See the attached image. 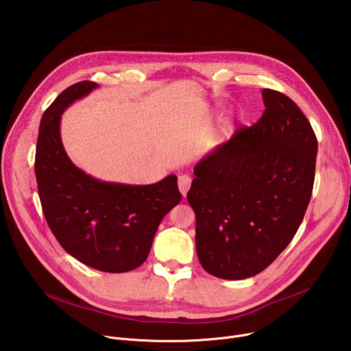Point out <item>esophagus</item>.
<instances>
[{
  "label": "esophagus",
  "mask_w": 351,
  "mask_h": 351,
  "mask_svg": "<svg viewBox=\"0 0 351 351\" xmlns=\"http://www.w3.org/2000/svg\"><path fill=\"white\" fill-rule=\"evenodd\" d=\"M190 184H191V178L189 175H180L179 179H178V186H179V190L183 195L187 194L189 189H190Z\"/></svg>",
  "instance_id": "1"
}]
</instances>
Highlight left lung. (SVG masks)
<instances>
[{
    "label": "left lung",
    "mask_w": 351,
    "mask_h": 351,
    "mask_svg": "<svg viewBox=\"0 0 351 351\" xmlns=\"http://www.w3.org/2000/svg\"><path fill=\"white\" fill-rule=\"evenodd\" d=\"M265 111L194 167L195 250L221 279L252 278L289 245L313 194L317 136L293 99L264 88Z\"/></svg>",
    "instance_id": "1"
}]
</instances>
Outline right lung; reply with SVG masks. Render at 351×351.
I'll return each mask as SVG.
<instances>
[{
  "instance_id": "1",
  "label": "right lung",
  "mask_w": 351,
  "mask_h": 351,
  "mask_svg": "<svg viewBox=\"0 0 351 351\" xmlns=\"http://www.w3.org/2000/svg\"><path fill=\"white\" fill-rule=\"evenodd\" d=\"M98 84L65 88L40 121L34 173L45 221L72 257L103 272L121 274L148 257L162 218L179 204L178 178L153 184H123L91 178L69 160L62 145V112Z\"/></svg>"
}]
</instances>
